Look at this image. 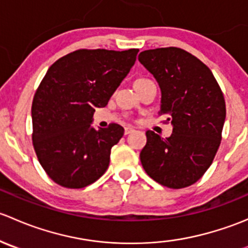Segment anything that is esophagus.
I'll list each match as a JSON object with an SVG mask.
<instances>
[{
	"label": "esophagus",
	"instance_id": "obj_1",
	"mask_svg": "<svg viewBox=\"0 0 248 248\" xmlns=\"http://www.w3.org/2000/svg\"><path fill=\"white\" fill-rule=\"evenodd\" d=\"M132 132H134V129L132 128V127H126V128H124V134H131Z\"/></svg>",
	"mask_w": 248,
	"mask_h": 248
}]
</instances>
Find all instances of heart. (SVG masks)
Wrapping results in <instances>:
<instances>
[{
    "instance_id": "obj_1",
    "label": "heart",
    "mask_w": 248,
    "mask_h": 248,
    "mask_svg": "<svg viewBox=\"0 0 248 248\" xmlns=\"http://www.w3.org/2000/svg\"><path fill=\"white\" fill-rule=\"evenodd\" d=\"M139 80H144V79H139ZM139 80H137V81H139Z\"/></svg>"
}]
</instances>
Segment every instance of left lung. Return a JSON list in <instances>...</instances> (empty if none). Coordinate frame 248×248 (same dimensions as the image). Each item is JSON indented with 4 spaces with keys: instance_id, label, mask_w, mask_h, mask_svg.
Segmentation results:
<instances>
[{
    "instance_id": "8db88e82",
    "label": "left lung",
    "mask_w": 248,
    "mask_h": 248,
    "mask_svg": "<svg viewBox=\"0 0 248 248\" xmlns=\"http://www.w3.org/2000/svg\"><path fill=\"white\" fill-rule=\"evenodd\" d=\"M138 60L158 82L159 114L172 126L168 138L146 132V145L140 152L142 168L169 188L191 186L211 166L221 144L223 93L209 67L179 47L145 50Z\"/></svg>"
}]
</instances>
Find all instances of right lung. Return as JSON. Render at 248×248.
<instances>
[{
    "instance_id": "add662e5",
    "label": "right lung",
    "mask_w": 248,
    "mask_h": 248,
    "mask_svg": "<svg viewBox=\"0 0 248 248\" xmlns=\"http://www.w3.org/2000/svg\"><path fill=\"white\" fill-rule=\"evenodd\" d=\"M138 51L81 49L47 69L32 102V140L41 166L60 186L82 188L108 169L124 129L117 124L96 129L93 112L108 104Z\"/></svg>"
}]
</instances>
